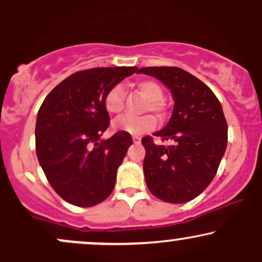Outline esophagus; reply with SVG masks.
Wrapping results in <instances>:
<instances>
[{
	"mask_svg": "<svg viewBox=\"0 0 262 262\" xmlns=\"http://www.w3.org/2000/svg\"><path fill=\"white\" fill-rule=\"evenodd\" d=\"M133 143L139 144L140 143V137H138V135H133Z\"/></svg>",
	"mask_w": 262,
	"mask_h": 262,
	"instance_id": "34e87169",
	"label": "esophagus"
}]
</instances>
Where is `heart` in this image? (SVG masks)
Wrapping results in <instances>:
<instances>
[{
  "mask_svg": "<svg viewBox=\"0 0 262 262\" xmlns=\"http://www.w3.org/2000/svg\"><path fill=\"white\" fill-rule=\"evenodd\" d=\"M137 87L145 97L149 98V102L146 103V110H151L152 112L156 113L164 112V103H162L164 89L160 83L154 80H141L137 82ZM124 90L121 85H116L108 90L103 100L107 112L111 114L121 113L124 107ZM156 124H158L156 118L151 114H145V116L140 117L123 116L114 122V128L122 132H127L129 134L140 135L152 130Z\"/></svg>",
  "mask_w": 262,
  "mask_h": 262,
  "instance_id": "heart-1",
  "label": "heart"
}]
</instances>
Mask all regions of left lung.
I'll return each mask as SVG.
<instances>
[{
  "label": "left lung",
  "instance_id": "8db88e82",
  "mask_svg": "<svg viewBox=\"0 0 262 262\" xmlns=\"http://www.w3.org/2000/svg\"><path fill=\"white\" fill-rule=\"evenodd\" d=\"M169 87L175 106L166 127L154 133L171 145L144 137V175L155 197L185 203L201 194L214 179L228 143V124L217 96L206 83L173 66L143 68Z\"/></svg>",
  "mask_w": 262,
  "mask_h": 262
}]
</instances>
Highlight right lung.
<instances>
[{"mask_svg": "<svg viewBox=\"0 0 262 262\" xmlns=\"http://www.w3.org/2000/svg\"><path fill=\"white\" fill-rule=\"evenodd\" d=\"M138 68H95L77 71L52 90L38 111L35 151L48 182L66 202L92 207L112 193L117 169L133 143L127 132L110 139L103 100L108 90Z\"/></svg>", "mask_w": 262, "mask_h": 262, "instance_id": "1", "label": "right lung"}]
</instances>
